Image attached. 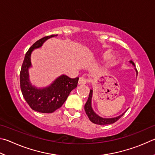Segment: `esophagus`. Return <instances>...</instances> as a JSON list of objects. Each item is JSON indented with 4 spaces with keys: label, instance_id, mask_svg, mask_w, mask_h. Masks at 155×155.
Returning a JSON list of instances; mask_svg holds the SVG:
<instances>
[{
    "label": "esophagus",
    "instance_id": "esophagus-1",
    "mask_svg": "<svg viewBox=\"0 0 155 155\" xmlns=\"http://www.w3.org/2000/svg\"><path fill=\"white\" fill-rule=\"evenodd\" d=\"M89 82V80L86 78L84 77H81L79 80V84H86V83H88Z\"/></svg>",
    "mask_w": 155,
    "mask_h": 155
}]
</instances>
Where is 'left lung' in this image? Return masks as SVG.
<instances>
[{"label":"left lung","instance_id":"1","mask_svg":"<svg viewBox=\"0 0 155 155\" xmlns=\"http://www.w3.org/2000/svg\"><path fill=\"white\" fill-rule=\"evenodd\" d=\"M129 62H131V63L133 65H134V66H135L134 62H133L132 61H130ZM135 70H136V71L137 73V69H135ZM92 95H93V90H91L90 91V94H89L88 101H86V104L84 105V110H85L86 114H87L89 120H90L92 122V123H93L94 124H99V125H105V124H113V123H116V122L117 120H118L119 119H120L122 117V116L124 115V114L125 113V112H124V113L123 114H121L119 116H118V117H116V118H104L100 117L99 116L96 114L94 113V112L93 111V110L92 109V107H91Z\"/></svg>","mask_w":155,"mask_h":155}]
</instances>
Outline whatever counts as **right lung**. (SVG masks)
Listing matches in <instances>:
<instances>
[{
  "instance_id": "1",
  "label": "right lung",
  "mask_w": 155,
  "mask_h": 155,
  "mask_svg": "<svg viewBox=\"0 0 155 155\" xmlns=\"http://www.w3.org/2000/svg\"><path fill=\"white\" fill-rule=\"evenodd\" d=\"M57 35L46 36L37 41L28 49L21 65L20 81L24 98L32 110L41 113H52L61 107L71 91L78 86L79 78H70L62 75L47 88L38 89L32 86L28 79V68L31 66V54L34 49L40 48L46 40Z\"/></svg>"
}]
</instances>
